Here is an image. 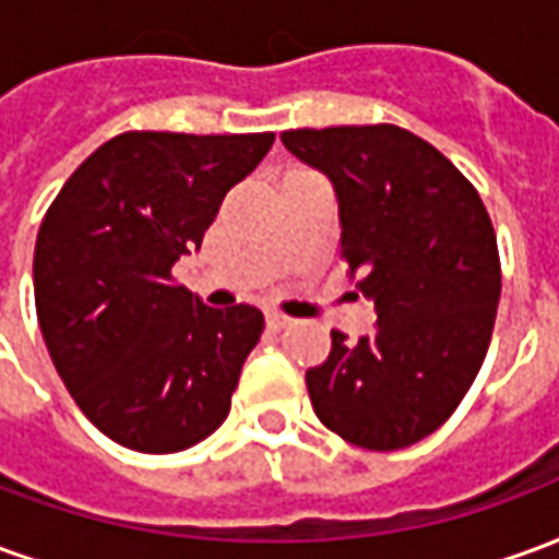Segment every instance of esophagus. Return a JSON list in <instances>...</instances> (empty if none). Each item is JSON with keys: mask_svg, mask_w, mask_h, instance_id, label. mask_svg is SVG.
Returning <instances> with one entry per match:
<instances>
[{"mask_svg": "<svg viewBox=\"0 0 559 559\" xmlns=\"http://www.w3.org/2000/svg\"><path fill=\"white\" fill-rule=\"evenodd\" d=\"M266 323H269V329H272V332H281V329L293 326V317L281 314V311H269Z\"/></svg>", "mask_w": 559, "mask_h": 559, "instance_id": "obj_1", "label": "esophagus"}]
</instances>
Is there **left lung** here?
<instances>
[{
    "label": "left lung",
    "mask_w": 559,
    "mask_h": 559,
    "mask_svg": "<svg viewBox=\"0 0 559 559\" xmlns=\"http://www.w3.org/2000/svg\"><path fill=\"white\" fill-rule=\"evenodd\" d=\"M284 146L335 185L341 257L374 299L377 332L305 374L317 419L347 443L395 452L443 425L479 374L500 302L497 236L443 152L399 126L296 128Z\"/></svg>",
    "instance_id": "left-lung-1"
}]
</instances>
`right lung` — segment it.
Returning a JSON list of instances; mask_svg holds the SVG:
<instances>
[{
  "instance_id": "obj_1",
  "label": "right lung",
  "mask_w": 559,
  "mask_h": 559,
  "mask_svg": "<svg viewBox=\"0 0 559 559\" xmlns=\"http://www.w3.org/2000/svg\"><path fill=\"white\" fill-rule=\"evenodd\" d=\"M275 134L126 131L71 173L35 239V311L62 383L86 419L148 455L206 440L263 314L209 308L173 263L200 248L224 194Z\"/></svg>"
}]
</instances>
